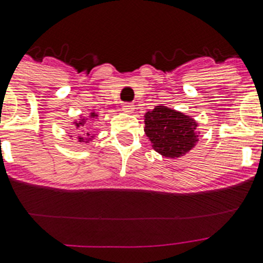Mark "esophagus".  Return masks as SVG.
<instances>
[{
	"label": "esophagus",
	"mask_w": 263,
	"mask_h": 263,
	"mask_svg": "<svg viewBox=\"0 0 263 263\" xmlns=\"http://www.w3.org/2000/svg\"><path fill=\"white\" fill-rule=\"evenodd\" d=\"M122 110H124L125 113H129V115H132V113L134 111V105H133V104L125 103L124 105H122Z\"/></svg>",
	"instance_id": "obj_1"
}]
</instances>
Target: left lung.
Masks as SVG:
<instances>
[{
  "label": "left lung",
  "instance_id": "obj_1",
  "mask_svg": "<svg viewBox=\"0 0 263 263\" xmlns=\"http://www.w3.org/2000/svg\"><path fill=\"white\" fill-rule=\"evenodd\" d=\"M197 126L191 116L162 104L145 115V134L153 148L171 159L183 157L197 145L200 136Z\"/></svg>",
  "mask_w": 263,
  "mask_h": 263
}]
</instances>
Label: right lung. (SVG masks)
I'll use <instances>...</instances> for the list:
<instances>
[{
    "label": "right lung",
    "instance_id": "obj_1",
    "mask_svg": "<svg viewBox=\"0 0 263 263\" xmlns=\"http://www.w3.org/2000/svg\"><path fill=\"white\" fill-rule=\"evenodd\" d=\"M96 117H99V113H97V111H95V110H92L89 113V116H88V117H84V116H80V117H79V120H73V121H72V125H73V126H75L76 129H80L81 126H84L88 118H96ZM85 136H87V137L79 136L78 137L79 142H80V143H89V142H92V141H93L95 136H90L89 133H87V134H85ZM69 138L73 139V138H72V136H69Z\"/></svg>",
    "mask_w": 263,
    "mask_h": 263
}]
</instances>
